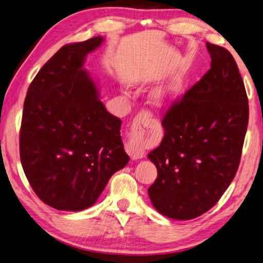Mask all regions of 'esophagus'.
<instances>
[{"label":"esophagus","instance_id":"34e87169","mask_svg":"<svg viewBox=\"0 0 263 263\" xmlns=\"http://www.w3.org/2000/svg\"><path fill=\"white\" fill-rule=\"evenodd\" d=\"M152 117V114L148 111H141L138 116L135 117L134 121H133L132 125V135L129 138L128 142L125 143V152H127L129 157L133 160H139L144 157V151L143 146L141 143V140L139 136V130L142 125L149 122Z\"/></svg>","mask_w":263,"mask_h":263}]
</instances>
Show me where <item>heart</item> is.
I'll return each instance as SVG.
<instances>
[{"instance_id":"heart-1","label":"heart","mask_w":263,"mask_h":263,"mask_svg":"<svg viewBox=\"0 0 263 263\" xmlns=\"http://www.w3.org/2000/svg\"><path fill=\"white\" fill-rule=\"evenodd\" d=\"M177 84H173V85H168V86H165L162 87V89L159 90V97L160 98H166L171 96V95H173L174 92L177 91Z\"/></svg>"}]
</instances>
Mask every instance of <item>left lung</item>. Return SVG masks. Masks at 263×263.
Masks as SVG:
<instances>
[{
  "instance_id": "8db88e82",
  "label": "left lung",
  "mask_w": 263,
  "mask_h": 263,
  "mask_svg": "<svg viewBox=\"0 0 263 263\" xmlns=\"http://www.w3.org/2000/svg\"><path fill=\"white\" fill-rule=\"evenodd\" d=\"M211 68L162 119L163 139L148 154L158 178L148 189L160 214L187 220L205 214L229 187L241 160L248 97L228 49L206 43Z\"/></svg>"
}]
</instances>
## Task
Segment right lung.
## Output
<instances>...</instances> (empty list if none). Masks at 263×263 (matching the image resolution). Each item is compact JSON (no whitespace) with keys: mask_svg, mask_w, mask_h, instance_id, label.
<instances>
[{"mask_svg":"<svg viewBox=\"0 0 263 263\" xmlns=\"http://www.w3.org/2000/svg\"><path fill=\"white\" fill-rule=\"evenodd\" d=\"M95 36L66 45L30 83L20 129V159L33 191L45 204L82 211L96 203L110 177L129 161L121 121L106 111L96 83L83 68Z\"/></svg>","mask_w":263,"mask_h":263,"instance_id":"obj_1","label":"right lung"}]
</instances>
